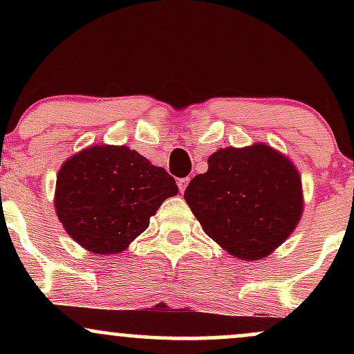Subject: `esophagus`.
Instances as JSON below:
<instances>
[{"mask_svg": "<svg viewBox=\"0 0 354 354\" xmlns=\"http://www.w3.org/2000/svg\"><path fill=\"white\" fill-rule=\"evenodd\" d=\"M188 183H189V178H181V180H178V188H180L181 193H185Z\"/></svg>", "mask_w": 354, "mask_h": 354, "instance_id": "34e87169", "label": "esophagus"}]
</instances>
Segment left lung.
I'll list each match as a JSON object with an SVG mask.
<instances>
[{
    "mask_svg": "<svg viewBox=\"0 0 354 354\" xmlns=\"http://www.w3.org/2000/svg\"><path fill=\"white\" fill-rule=\"evenodd\" d=\"M185 200L205 233L231 256L256 261L293 233L303 213L296 166L271 146L218 149Z\"/></svg>",
    "mask_w": 354,
    "mask_h": 354,
    "instance_id": "1",
    "label": "left lung"
}]
</instances>
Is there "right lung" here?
<instances>
[{"label": "right lung", "instance_id": "right-lung-1", "mask_svg": "<svg viewBox=\"0 0 354 354\" xmlns=\"http://www.w3.org/2000/svg\"><path fill=\"white\" fill-rule=\"evenodd\" d=\"M174 178L126 146L96 145L64 161L56 176L55 209L78 245L116 254L149 226Z\"/></svg>", "mask_w": 354, "mask_h": 354}]
</instances>
